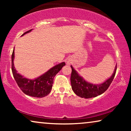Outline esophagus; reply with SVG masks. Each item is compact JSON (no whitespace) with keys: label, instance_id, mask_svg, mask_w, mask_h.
<instances>
[{"label":"esophagus","instance_id":"obj_1","mask_svg":"<svg viewBox=\"0 0 131 131\" xmlns=\"http://www.w3.org/2000/svg\"><path fill=\"white\" fill-rule=\"evenodd\" d=\"M67 63L68 64H70V62L69 61H68L67 62Z\"/></svg>","mask_w":131,"mask_h":131}]
</instances>
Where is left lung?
Instances as JSON below:
<instances>
[{"label":"left lung","instance_id":"obj_1","mask_svg":"<svg viewBox=\"0 0 131 131\" xmlns=\"http://www.w3.org/2000/svg\"><path fill=\"white\" fill-rule=\"evenodd\" d=\"M71 67L72 71H71L70 80L73 92L77 95L80 96L81 98H91L96 97L98 95L103 94L108 88L115 76L117 65L116 66L112 76L100 85H95V84L94 85L86 82L78 74L71 66Z\"/></svg>","mask_w":131,"mask_h":131}]
</instances>
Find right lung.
<instances>
[{
	"instance_id": "right-lung-1",
	"label": "right lung",
	"mask_w": 131,
	"mask_h": 131,
	"mask_svg": "<svg viewBox=\"0 0 131 131\" xmlns=\"http://www.w3.org/2000/svg\"><path fill=\"white\" fill-rule=\"evenodd\" d=\"M31 30L32 29L25 32L22 36L29 33ZM14 49L12 54V71L14 78L19 88L25 94L36 98L44 97L49 94L52 90L54 77L66 65L65 62H62L51 68L39 78L35 79H29L17 73L14 67Z\"/></svg>"
}]
</instances>
